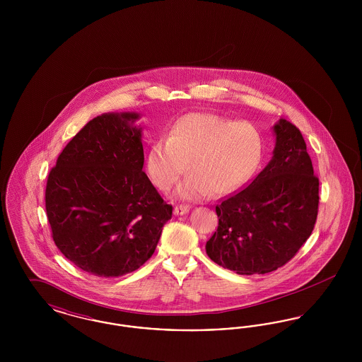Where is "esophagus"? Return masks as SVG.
<instances>
[{"instance_id":"34e87169","label":"esophagus","mask_w":362,"mask_h":362,"mask_svg":"<svg viewBox=\"0 0 362 362\" xmlns=\"http://www.w3.org/2000/svg\"><path fill=\"white\" fill-rule=\"evenodd\" d=\"M189 209H191V207H189V205H177V206H175V209H173V213H175L176 216H183V214L189 213Z\"/></svg>"}]
</instances>
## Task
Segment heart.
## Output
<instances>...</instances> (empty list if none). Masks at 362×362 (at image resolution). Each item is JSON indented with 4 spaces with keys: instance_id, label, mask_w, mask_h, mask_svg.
Returning a JSON list of instances; mask_svg holds the SVG:
<instances>
[{
    "instance_id": "obj_1",
    "label": "heart",
    "mask_w": 362,
    "mask_h": 362,
    "mask_svg": "<svg viewBox=\"0 0 362 362\" xmlns=\"http://www.w3.org/2000/svg\"><path fill=\"white\" fill-rule=\"evenodd\" d=\"M264 139L258 127L216 114L189 112L173 123L168 137L148 149L146 168L156 187L171 189L186 171L175 197L183 201L218 197L240 189L258 171Z\"/></svg>"
}]
</instances>
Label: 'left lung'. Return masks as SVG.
<instances>
[{"mask_svg": "<svg viewBox=\"0 0 362 362\" xmlns=\"http://www.w3.org/2000/svg\"><path fill=\"white\" fill-rule=\"evenodd\" d=\"M269 164L247 189L216 206L218 228L209 258L240 276L284 266L310 238L317 217L319 179L300 130L279 119Z\"/></svg>", "mask_w": 362, "mask_h": 362, "instance_id": "left-lung-1", "label": "left lung"}]
</instances>
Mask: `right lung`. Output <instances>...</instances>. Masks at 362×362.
I'll return each mask as SVG.
<instances>
[{
  "mask_svg": "<svg viewBox=\"0 0 362 362\" xmlns=\"http://www.w3.org/2000/svg\"><path fill=\"white\" fill-rule=\"evenodd\" d=\"M138 112H105L70 139L46 186L52 240L77 267L121 276L155 252L173 206L142 171Z\"/></svg>",
  "mask_w": 362,
  "mask_h": 362,
  "instance_id": "add662e5",
  "label": "right lung"
}]
</instances>
